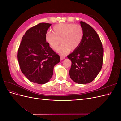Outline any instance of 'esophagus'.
<instances>
[{
	"label": "esophagus",
	"instance_id": "1",
	"mask_svg": "<svg viewBox=\"0 0 121 121\" xmlns=\"http://www.w3.org/2000/svg\"><path fill=\"white\" fill-rule=\"evenodd\" d=\"M60 57L61 60H63L64 59H65V56H61V55L60 56Z\"/></svg>",
	"mask_w": 121,
	"mask_h": 121
}]
</instances>
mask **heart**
I'll return each instance as SVG.
<instances>
[{"label": "heart", "mask_w": 121, "mask_h": 121, "mask_svg": "<svg viewBox=\"0 0 121 121\" xmlns=\"http://www.w3.org/2000/svg\"><path fill=\"white\" fill-rule=\"evenodd\" d=\"M84 36V30L81 25L72 23H61L55 25L52 33L48 32L45 40L53 50H56L60 42L61 44L57 52L64 55L71 50H75L81 44Z\"/></svg>", "instance_id": "obj_1"}]
</instances>
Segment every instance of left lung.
I'll return each mask as SVG.
<instances>
[{
    "label": "left lung",
    "mask_w": 121,
    "mask_h": 121,
    "mask_svg": "<svg viewBox=\"0 0 121 121\" xmlns=\"http://www.w3.org/2000/svg\"><path fill=\"white\" fill-rule=\"evenodd\" d=\"M84 36L78 48L67 56L72 61L69 76L78 84L89 83L95 79L103 63L104 48L99 37L94 29L80 22Z\"/></svg>",
    "instance_id": "left-lung-1"
}]
</instances>
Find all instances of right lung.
<instances>
[{
  "mask_svg": "<svg viewBox=\"0 0 121 121\" xmlns=\"http://www.w3.org/2000/svg\"><path fill=\"white\" fill-rule=\"evenodd\" d=\"M50 24L41 23L29 29L23 36L17 52L21 70L33 83L43 84L52 77L53 67L60 57L49 46L45 35Z\"/></svg>",
  "mask_w": 121,
  "mask_h": 121,
  "instance_id": "right-lung-1",
  "label": "right lung"
}]
</instances>
